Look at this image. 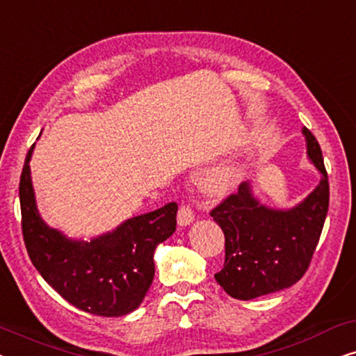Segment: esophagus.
<instances>
[{
    "label": "esophagus",
    "instance_id": "esophagus-1",
    "mask_svg": "<svg viewBox=\"0 0 356 356\" xmlns=\"http://www.w3.org/2000/svg\"><path fill=\"white\" fill-rule=\"evenodd\" d=\"M193 220H194V212H193L191 206H188V204H183V206L179 207V211H178V225L179 227H186Z\"/></svg>",
    "mask_w": 356,
    "mask_h": 356
}]
</instances>
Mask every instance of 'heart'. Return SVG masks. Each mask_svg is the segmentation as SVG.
Instances as JSON below:
<instances>
[{
	"instance_id": "1",
	"label": "heart",
	"mask_w": 356,
	"mask_h": 356,
	"mask_svg": "<svg viewBox=\"0 0 356 356\" xmlns=\"http://www.w3.org/2000/svg\"><path fill=\"white\" fill-rule=\"evenodd\" d=\"M236 168L233 165H222L202 179V188L212 196H222L227 194L236 183Z\"/></svg>"
}]
</instances>
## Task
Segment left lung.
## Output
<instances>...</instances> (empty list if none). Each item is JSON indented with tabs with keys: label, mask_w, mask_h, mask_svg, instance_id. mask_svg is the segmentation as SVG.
<instances>
[{
	"label": "left lung",
	"mask_w": 356,
	"mask_h": 356,
	"mask_svg": "<svg viewBox=\"0 0 356 356\" xmlns=\"http://www.w3.org/2000/svg\"><path fill=\"white\" fill-rule=\"evenodd\" d=\"M308 155L323 178L318 188L290 211H274L241 183L211 211L225 235V262L216 280L236 300H252L296 284L318 246L329 209V179L319 143L303 128Z\"/></svg>",
	"instance_id": "left-lung-1"
}]
</instances>
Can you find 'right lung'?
<instances>
[{"label":"right lung","instance_id":"right-lung-1","mask_svg":"<svg viewBox=\"0 0 356 356\" xmlns=\"http://www.w3.org/2000/svg\"><path fill=\"white\" fill-rule=\"evenodd\" d=\"M32 150L33 145L19 181L22 236L32 264L67 303L86 313L111 318L134 311L152 285L155 248L177 230V202L129 218L90 243L67 240L37 212Z\"/></svg>","mask_w":356,"mask_h":356}]
</instances>
